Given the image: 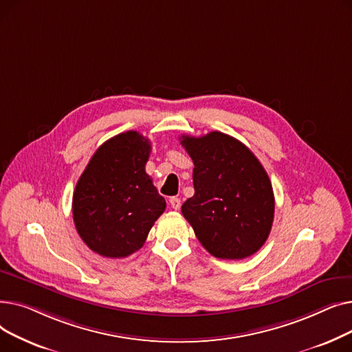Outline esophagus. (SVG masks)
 Here are the masks:
<instances>
[{
  "label": "esophagus",
  "mask_w": 352,
  "mask_h": 352,
  "mask_svg": "<svg viewBox=\"0 0 352 352\" xmlns=\"http://www.w3.org/2000/svg\"><path fill=\"white\" fill-rule=\"evenodd\" d=\"M170 206L174 208V210H179L181 207V199L178 197H171L170 198Z\"/></svg>",
  "instance_id": "esophagus-1"
}]
</instances>
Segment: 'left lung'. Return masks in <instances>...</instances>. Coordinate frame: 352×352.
<instances>
[{
    "label": "left lung",
    "instance_id": "8db88e82",
    "mask_svg": "<svg viewBox=\"0 0 352 352\" xmlns=\"http://www.w3.org/2000/svg\"><path fill=\"white\" fill-rule=\"evenodd\" d=\"M179 140L194 162L195 190L181 211L198 241L221 260L255 254L270 235L275 208L264 166L248 146L224 133Z\"/></svg>",
    "mask_w": 352,
    "mask_h": 352
}]
</instances>
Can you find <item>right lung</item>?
Returning a JSON list of instances; mask_svg holds the SVG:
<instances>
[{"label": "right lung", "instance_id": "add662e5", "mask_svg": "<svg viewBox=\"0 0 352 352\" xmlns=\"http://www.w3.org/2000/svg\"><path fill=\"white\" fill-rule=\"evenodd\" d=\"M151 142L137 131L105 141L72 195L74 224L89 250L107 258L138 251L164 212L165 199L145 173Z\"/></svg>", "mask_w": 352, "mask_h": 352}]
</instances>
